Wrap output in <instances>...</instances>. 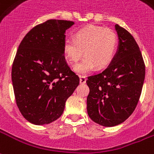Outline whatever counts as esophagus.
Returning <instances> with one entry per match:
<instances>
[{"label":"esophagus","instance_id":"34e87169","mask_svg":"<svg viewBox=\"0 0 154 154\" xmlns=\"http://www.w3.org/2000/svg\"><path fill=\"white\" fill-rule=\"evenodd\" d=\"M86 78L85 76H80V83L81 84H84V83H86Z\"/></svg>","mask_w":154,"mask_h":154}]
</instances>
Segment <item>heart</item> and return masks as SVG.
<instances>
[{
  "label": "heart",
  "mask_w": 154,
  "mask_h": 154,
  "mask_svg": "<svg viewBox=\"0 0 154 154\" xmlns=\"http://www.w3.org/2000/svg\"><path fill=\"white\" fill-rule=\"evenodd\" d=\"M118 46V36L111 29L88 26L77 31L75 38H68L63 42V52L68 62L76 63L85 55L82 61L74 67L77 73L86 74L95 66L102 69L114 58Z\"/></svg>",
  "instance_id": "1"
}]
</instances>
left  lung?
Returning a JSON list of instances; mask_svg holds the SVG:
<instances>
[{
    "label": "left lung",
    "instance_id": "obj_1",
    "mask_svg": "<svg viewBox=\"0 0 154 154\" xmlns=\"http://www.w3.org/2000/svg\"><path fill=\"white\" fill-rule=\"evenodd\" d=\"M118 48L105 70L87 77L90 88L87 113L103 126L122 123L136 108L145 77V65L139 45L125 28L115 25Z\"/></svg>",
    "mask_w": 154,
    "mask_h": 154
}]
</instances>
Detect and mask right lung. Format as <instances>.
I'll list each match as a JSON object with an SVG mask.
<instances>
[{
  "label": "right lung",
  "mask_w": 154,
  "mask_h": 154,
  "mask_svg": "<svg viewBox=\"0 0 154 154\" xmlns=\"http://www.w3.org/2000/svg\"><path fill=\"white\" fill-rule=\"evenodd\" d=\"M72 21L50 19L31 29L20 43L12 66L15 100L23 118L49 124L62 115L80 79L66 62V30Z\"/></svg>",
  "instance_id": "add662e5"
}]
</instances>
